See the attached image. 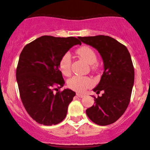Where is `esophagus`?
I'll return each mask as SVG.
<instances>
[{"mask_svg":"<svg viewBox=\"0 0 150 150\" xmlns=\"http://www.w3.org/2000/svg\"><path fill=\"white\" fill-rule=\"evenodd\" d=\"M76 95L78 96V97H81V98H82V97H85V94H80V93H77Z\"/></svg>","mask_w":150,"mask_h":150,"instance_id":"esophagus-1","label":"esophagus"}]
</instances>
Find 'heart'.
<instances>
[{"instance_id": "b5f03b06", "label": "heart", "mask_w": 150, "mask_h": 150, "mask_svg": "<svg viewBox=\"0 0 150 150\" xmlns=\"http://www.w3.org/2000/svg\"><path fill=\"white\" fill-rule=\"evenodd\" d=\"M76 54L80 58L91 65L92 70L97 68V54L93 49L88 46H82L76 50ZM71 56L69 53H66L61 57L59 62V69L65 76H69L71 73ZM93 86V81L87 76L75 75L67 81V86L70 89L78 92H83Z\"/></svg>"}]
</instances>
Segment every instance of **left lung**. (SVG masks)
<instances>
[{
  "mask_svg": "<svg viewBox=\"0 0 150 150\" xmlns=\"http://www.w3.org/2000/svg\"><path fill=\"white\" fill-rule=\"evenodd\" d=\"M82 42L98 50L104 63V72L93 91L102 95L86 110L88 118L99 125H108L122 116L128 106L134 83V67L124 45L110 36L98 35L78 37Z\"/></svg>",
  "mask_w": 150,
  "mask_h": 150,
  "instance_id": "left-lung-1",
  "label": "left lung"
}]
</instances>
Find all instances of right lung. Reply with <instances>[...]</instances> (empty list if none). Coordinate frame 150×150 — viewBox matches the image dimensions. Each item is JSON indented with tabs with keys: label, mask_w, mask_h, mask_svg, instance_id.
I'll use <instances>...</instances> for the list:
<instances>
[{
	"label": "right lung",
	"mask_w": 150,
	"mask_h": 150,
	"mask_svg": "<svg viewBox=\"0 0 150 150\" xmlns=\"http://www.w3.org/2000/svg\"><path fill=\"white\" fill-rule=\"evenodd\" d=\"M78 44L81 45L80 40L72 36H42L22 50L16 78L22 103L36 122L57 125L66 117L75 92L69 88L59 90L65 83L59 62L64 53Z\"/></svg>",
	"instance_id": "right-lung-1"
}]
</instances>
